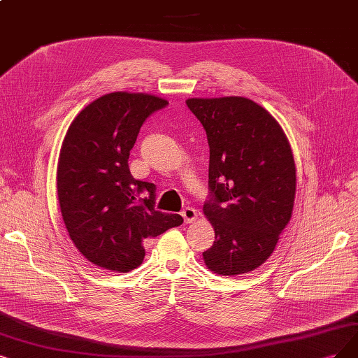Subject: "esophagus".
<instances>
[{"label":"esophagus","mask_w":358,"mask_h":358,"mask_svg":"<svg viewBox=\"0 0 358 358\" xmlns=\"http://www.w3.org/2000/svg\"><path fill=\"white\" fill-rule=\"evenodd\" d=\"M181 215H182V218H184V222L190 224V222H194V221L197 220V210H196L194 208L187 206L186 209H182Z\"/></svg>","instance_id":"obj_1"}]
</instances>
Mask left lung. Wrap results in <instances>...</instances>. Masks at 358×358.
Returning a JSON list of instances; mask_svg holds the SVG:
<instances>
[{"instance_id":"obj_1","label":"left lung","mask_w":358,"mask_h":358,"mask_svg":"<svg viewBox=\"0 0 358 358\" xmlns=\"http://www.w3.org/2000/svg\"><path fill=\"white\" fill-rule=\"evenodd\" d=\"M209 144L210 199L203 214L215 230L205 266L221 275L249 273L268 259L292 217L296 169L279 122L246 97L189 99Z\"/></svg>"}]
</instances>
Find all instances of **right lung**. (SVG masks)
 Returning a JSON list of instances; mask_svg holds the SVG:
<instances>
[{
    "instance_id": "obj_1",
    "label": "right lung",
    "mask_w": 358,
    "mask_h": 358,
    "mask_svg": "<svg viewBox=\"0 0 358 358\" xmlns=\"http://www.w3.org/2000/svg\"><path fill=\"white\" fill-rule=\"evenodd\" d=\"M166 104L145 92H110L85 106L66 131L57 164L60 213L76 249L101 268H137L148 237L182 224L181 215L155 209L156 186L128 168L143 122Z\"/></svg>"
}]
</instances>
